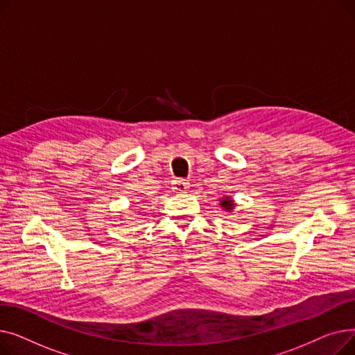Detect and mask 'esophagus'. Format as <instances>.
Wrapping results in <instances>:
<instances>
[{"mask_svg": "<svg viewBox=\"0 0 355 355\" xmlns=\"http://www.w3.org/2000/svg\"><path fill=\"white\" fill-rule=\"evenodd\" d=\"M187 189H189L187 180H175V181H173V191L184 193V191H187Z\"/></svg>", "mask_w": 355, "mask_h": 355, "instance_id": "esophagus-1", "label": "esophagus"}]
</instances>
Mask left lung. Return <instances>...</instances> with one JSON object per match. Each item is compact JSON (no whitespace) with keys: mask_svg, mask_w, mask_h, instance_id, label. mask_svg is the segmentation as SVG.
<instances>
[{"mask_svg":"<svg viewBox=\"0 0 355 355\" xmlns=\"http://www.w3.org/2000/svg\"><path fill=\"white\" fill-rule=\"evenodd\" d=\"M220 206L225 209L226 211H232L233 209H234V201L230 198V197H223V198H220Z\"/></svg>","mask_w":355,"mask_h":355,"instance_id":"obj_1","label":"left lung"}]
</instances>
